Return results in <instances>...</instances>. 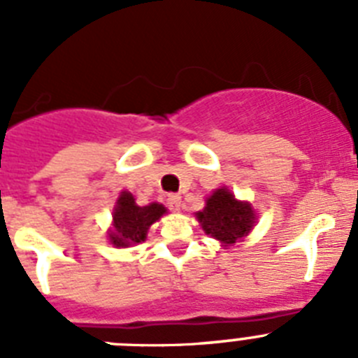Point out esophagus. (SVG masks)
I'll use <instances>...</instances> for the list:
<instances>
[{"instance_id":"34e87169","label":"esophagus","mask_w":358,"mask_h":358,"mask_svg":"<svg viewBox=\"0 0 358 358\" xmlns=\"http://www.w3.org/2000/svg\"><path fill=\"white\" fill-rule=\"evenodd\" d=\"M166 206H169V210L172 211H179L181 210V197L176 194L169 195V197H166Z\"/></svg>"}]
</instances>
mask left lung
<instances>
[{
	"label": "left lung",
	"mask_w": 358,
	"mask_h": 358,
	"mask_svg": "<svg viewBox=\"0 0 358 358\" xmlns=\"http://www.w3.org/2000/svg\"><path fill=\"white\" fill-rule=\"evenodd\" d=\"M197 217L202 229L224 243H235L243 235H248L255 224L251 204L236 201L235 195L226 188L217 189Z\"/></svg>",
	"instance_id": "left-lung-1"
}]
</instances>
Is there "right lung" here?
<instances>
[{
	"instance_id": "add662e5",
	"label": "right lung",
	"mask_w": 358,
	"mask_h": 358,
	"mask_svg": "<svg viewBox=\"0 0 358 358\" xmlns=\"http://www.w3.org/2000/svg\"><path fill=\"white\" fill-rule=\"evenodd\" d=\"M163 204H150V206H138L129 192H122L115 208V229L109 233V238L116 248H129L132 243H140L145 240L148 227L156 222L164 213Z\"/></svg>"
}]
</instances>
